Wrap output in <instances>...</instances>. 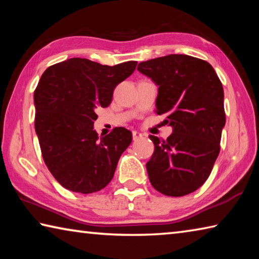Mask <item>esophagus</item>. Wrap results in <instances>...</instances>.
<instances>
[{"instance_id":"esophagus-1","label":"esophagus","mask_w":259,"mask_h":259,"mask_svg":"<svg viewBox=\"0 0 259 259\" xmlns=\"http://www.w3.org/2000/svg\"><path fill=\"white\" fill-rule=\"evenodd\" d=\"M133 138L134 140H138L140 138H143V134L138 133V131H133Z\"/></svg>"}]
</instances>
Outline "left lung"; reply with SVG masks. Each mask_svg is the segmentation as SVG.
<instances>
[{
  "label": "left lung",
  "mask_w": 259,
  "mask_h": 259,
  "mask_svg": "<svg viewBox=\"0 0 259 259\" xmlns=\"http://www.w3.org/2000/svg\"><path fill=\"white\" fill-rule=\"evenodd\" d=\"M138 71L159 85L156 114H164L172 134L150 136L154 153L146 163L156 191L183 196L207 181L221 151L225 125L224 90L208 61L169 55L139 63Z\"/></svg>",
  "instance_id": "1"
}]
</instances>
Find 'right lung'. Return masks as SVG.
<instances>
[{"label": "right lung", "instance_id": "obj_1", "mask_svg": "<svg viewBox=\"0 0 259 259\" xmlns=\"http://www.w3.org/2000/svg\"><path fill=\"white\" fill-rule=\"evenodd\" d=\"M137 61L107 66L71 58L46 69L34 91L35 131L43 160L61 186L98 192L112 181L133 135L125 128L99 137L97 107H107L115 87L134 73Z\"/></svg>", "mask_w": 259, "mask_h": 259}]
</instances>
